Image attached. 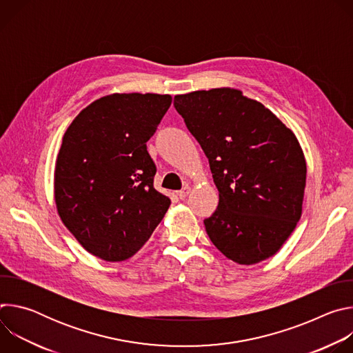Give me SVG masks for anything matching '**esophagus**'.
Instances as JSON below:
<instances>
[{
	"instance_id": "1",
	"label": "esophagus",
	"mask_w": 353,
	"mask_h": 353,
	"mask_svg": "<svg viewBox=\"0 0 353 353\" xmlns=\"http://www.w3.org/2000/svg\"><path fill=\"white\" fill-rule=\"evenodd\" d=\"M176 194H177V196H179V198H180V199H184V198H185V196H187V195H188V194H190V187H184V188H183V190H180V191H177V192H176Z\"/></svg>"
}]
</instances>
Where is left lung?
Returning <instances> with one entry per match:
<instances>
[{
  "label": "left lung",
  "instance_id": "left-lung-1",
  "mask_svg": "<svg viewBox=\"0 0 353 353\" xmlns=\"http://www.w3.org/2000/svg\"><path fill=\"white\" fill-rule=\"evenodd\" d=\"M174 108L205 152L219 191L216 211L204 221L211 241L237 264L272 257L301 216L306 161L297 138L237 89L177 94Z\"/></svg>",
  "mask_w": 353,
  "mask_h": 353
}]
</instances>
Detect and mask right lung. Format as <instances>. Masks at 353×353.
<instances>
[{"label":"right lung","instance_id":"right-lung-1","mask_svg":"<svg viewBox=\"0 0 353 353\" xmlns=\"http://www.w3.org/2000/svg\"><path fill=\"white\" fill-rule=\"evenodd\" d=\"M170 105V94H109L85 108L63 137L54 173L59 215L105 261L132 257L170 205L154 187L157 166L146 149Z\"/></svg>","mask_w":353,"mask_h":353}]
</instances>
